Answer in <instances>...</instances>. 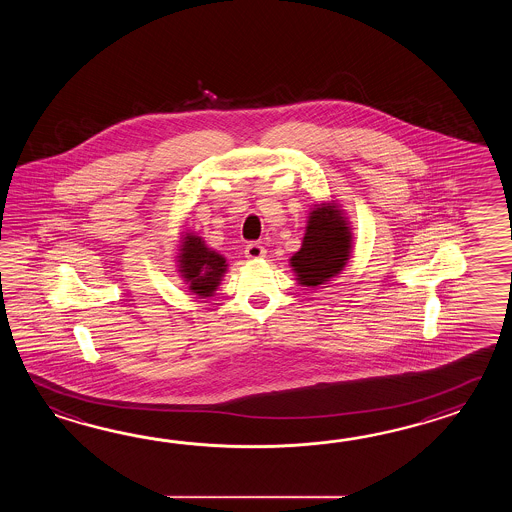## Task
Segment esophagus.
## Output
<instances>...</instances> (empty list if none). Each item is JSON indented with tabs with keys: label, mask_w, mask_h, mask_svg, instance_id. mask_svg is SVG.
I'll list each match as a JSON object with an SVG mask.
<instances>
[{
	"label": "esophagus",
	"mask_w": 512,
	"mask_h": 512,
	"mask_svg": "<svg viewBox=\"0 0 512 512\" xmlns=\"http://www.w3.org/2000/svg\"><path fill=\"white\" fill-rule=\"evenodd\" d=\"M265 256V249L261 247L260 243H249L247 247H245V258H249V260H260Z\"/></svg>",
	"instance_id": "34e87169"
}]
</instances>
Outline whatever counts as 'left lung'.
Masks as SVG:
<instances>
[{
    "label": "left lung",
    "instance_id": "obj_1",
    "mask_svg": "<svg viewBox=\"0 0 512 512\" xmlns=\"http://www.w3.org/2000/svg\"><path fill=\"white\" fill-rule=\"evenodd\" d=\"M351 229L337 203H320L309 212L300 251L289 260L304 287H318L344 271L351 256Z\"/></svg>",
    "mask_w": 512,
    "mask_h": 512
}]
</instances>
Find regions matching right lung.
Returning <instances> with one entry per match:
<instances>
[{
	"mask_svg": "<svg viewBox=\"0 0 512 512\" xmlns=\"http://www.w3.org/2000/svg\"><path fill=\"white\" fill-rule=\"evenodd\" d=\"M177 251V271L188 291L199 298L212 296L229 267L225 256L210 249L194 232H181Z\"/></svg>",
	"mask_w": 512,
	"mask_h": 512,
	"instance_id": "right-lung-1",
	"label": "right lung"
}]
</instances>
